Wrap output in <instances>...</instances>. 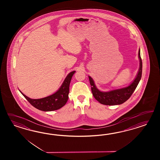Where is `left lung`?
I'll use <instances>...</instances> for the list:
<instances>
[{
	"label": "left lung",
	"mask_w": 160,
	"mask_h": 160,
	"mask_svg": "<svg viewBox=\"0 0 160 160\" xmlns=\"http://www.w3.org/2000/svg\"><path fill=\"white\" fill-rule=\"evenodd\" d=\"M138 57L140 58V68L136 78L130 86L128 87L122 88L120 89L114 90L108 92H102L98 90L96 87L92 78L88 76L90 82L92 86V95L98 102L102 104L108 106L118 105L126 102L132 93L135 91L136 87L140 81L142 76V60L141 58L140 50L138 51Z\"/></svg>",
	"instance_id": "1"
}]
</instances>
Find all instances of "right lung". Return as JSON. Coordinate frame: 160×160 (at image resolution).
<instances>
[{"label":"right lung","mask_w":160,"mask_h":160,"mask_svg":"<svg viewBox=\"0 0 160 160\" xmlns=\"http://www.w3.org/2000/svg\"><path fill=\"white\" fill-rule=\"evenodd\" d=\"M74 73L75 71L69 73L58 91L48 97L40 99H32L25 96L21 92H20L33 106L38 110L44 112H50L58 110L64 106L68 102L69 86Z\"/></svg>","instance_id":"add662e5"}]
</instances>
